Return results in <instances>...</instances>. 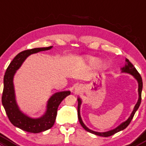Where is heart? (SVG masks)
Returning <instances> with one entry per match:
<instances>
[{"label":"heart","instance_id":"1","mask_svg":"<svg viewBox=\"0 0 146 146\" xmlns=\"http://www.w3.org/2000/svg\"><path fill=\"white\" fill-rule=\"evenodd\" d=\"M86 60H87L89 64L92 67H96L100 64V58L96 57H93V56H89L86 57ZM100 68L102 70H105L107 68V65L105 63H101L100 65Z\"/></svg>","mask_w":146,"mask_h":146}]
</instances>
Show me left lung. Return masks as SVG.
<instances>
[{"label": "left lung", "instance_id": "1", "mask_svg": "<svg viewBox=\"0 0 146 146\" xmlns=\"http://www.w3.org/2000/svg\"><path fill=\"white\" fill-rule=\"evenodd\" d=\"M121 72L122 73H129V74L132 75V76L134 77L136 79V80L138 82V94H139V99L138 101H137V104L135 105V106L134 107V110L131 113L130 116L124 122L121 123L119 125H118L117 127L114 129H111V130L107 131V132H96V131L92 130V129H90L89 128H88L86 126L84 125V123H83L82 120L81 116H80V107L82 105V99L80 98H78V119H79L80 123L81 124V125L82 126V127L84 128L85 130L87 131V132L92 133V134H96V135L100 136V137H110V136L113 135V134H116L120 131H122L124 129H125L126 127L129 125V124L130 123L131 121L134 117V113H136V111H137V110L139 109V106H140L141 102V92H142V89H143V82H142V78L141 77L140 74L139 73V72L137 71V70L136 69L135 67L133 66V64L129 62V60L127 59H125V64L123 67L121 68Z\"/></svg>", "mask_w": 146, "mask_h": 146}]
</instances>
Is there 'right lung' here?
I'll return each mask as SVG.
<instances>
[{"instance_id":"1","label":"right lung","mask_w":146,"mask_h":146,"mask_svg":"<svg viewBox=\"0 0 146 146\" xmlns=\"http://www.w3.org/2000/svg\"><path fill=\"white\" fill-rule=\"evenodd\" d=\"M52 48V46L36 48L22 51L11 62L4 76L2 104L10 122L15 127L25 132L39 133L52 127L55 123L59 105L67 96L70 94V91L55 93L48 100L46 112L39 118L30 117L24 113L17 102L14 85V77L17 70L30 55L41 51L48 50Z\"/></svg>"}]
</instances>
